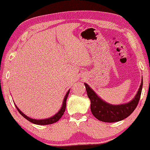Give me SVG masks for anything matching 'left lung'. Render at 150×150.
Masks as SVG:
<instances>
[{"label": "left lung", "instance_id": "8db88e82", "mask_svg": "<svg viewBox=\"0 0 150 150\" xmlns=\"http://www.w3.org/2000/svg\"><path fill=\"white\" fill-rule=\"evenodd\" d=\"M87 94L91 101V111L94 117L101 121L106 122H118L128 117L134 111L141 98L143 81L135 98L129 103L120 105L108 104L98 97L89 85L84 83Z\"/></svg>", "mask_w": 150, "mask_h": 150}]
</instances>
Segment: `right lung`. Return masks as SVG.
I'll list each match as a JSON object with an SVG mask.
<instances>
[{"label": "right lung", "instance_id": "right-lung-1", "mask_svg": "<svg viewBox=\"0 0 150 150\" xmlns=\"http://www.w3.org/2000/svg\"><path fill=\"white\" fill-rule=\"evenodd\" d=\"M69 91H68L67 94L65 95V98H64V100H63V105H62V108L61 110H60L59 112H58L57 114H56V115H54V116H52L51 118H47V119H43V120H36V119H32V118H31L30 117H28V116H27L26 115H25L21 111L19 110V109L17 108L16 105V108L17 110H18V112L20 113L21 115H22L23 117L25 118H26L27 120H29V121L32 122V123H34V124H36V125H50V124H52V123H54V122H57L58 120H59L60 118L62 117V116L63 115L64 112H65V108H66V100H67V96H68V94H69Z\"/></svg>", "mask_w": 150, "mask_h": 150}]
</instances>
